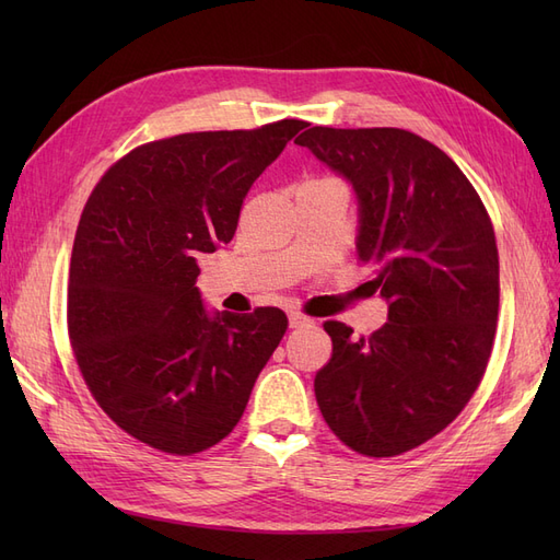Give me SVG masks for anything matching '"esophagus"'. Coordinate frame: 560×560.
I'll return each instance as SVG.
<instances>
[{
  "label": "esophagus",
  "mask_w": 560,
  "mask_h": 560,
  "mask_svg": "<svg viewBox=\"0 0 560 560\" xmlns=\"http://www.w3.org/2000/svg\"><path fill=\"white\" fill-rule=\"evenodd\" d=\"M313 325V319L308 315H303L301 311H290V327L299 329V327H308Z\"/></svg>",
  "instance_id": "1"
}]
</instances>
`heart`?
<instances>
[{
    "label": "heart",
    "instance_id": "b5f03b06",
    "mask_svg": "<svg viewBox=\"0 0 560 560\" xmlns=\"http://www.w3.org/2000/svg\"><path fill=\"white\" fill-rule=\"evenodd\" d=\"M315 182H325V179H315Z\"/></svg>",
    "mask_w": 560,
    "mask_h": 560
}]
</instances>
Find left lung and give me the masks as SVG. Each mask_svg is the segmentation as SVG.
Returning a JSON list of instances; mask_svg holds the SVG:
<instances>
[{
	"instance_id": "left-lung-1",
	"label": "left lung",
	"mask_w": 560,
	"mask_h": 560,
	"mask_svg": "<svg viewBox=\"0 0 560 560\" xmlns=\"http://www.w3.org/2000/svg\"><path fill=\"white\" fill-rule=\"evenodd\" d=\"M294 142L352 184L358 259L389 303L369 338L325 322L317 406L348 448L401 455L448 428L486 374L500 308L493 224L460 167L409 130L313 126Z\"/></svg>"
}]
</instances>
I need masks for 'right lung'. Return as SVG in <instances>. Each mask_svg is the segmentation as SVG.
<instances>
[{
	"instance_id": "right-lung-1",
	"label": "right lung",
	"mask_w": 560,
	"mask_h": 560,
	"mask_svg": "<svg viewBox=\"0 0 560 560\" xmlns=\"http://www.w3.org/2000/svg\"><path fill=\"white\" fill-rule=\"evenodd\" d=\"M301 128L282 118L147 142L86 200L67 331L100 409L151 448L194 455L222 442L282 341L280 308L210 317L196 259L233 238L249 186Z\"/></svg>"
}]
</instances>
